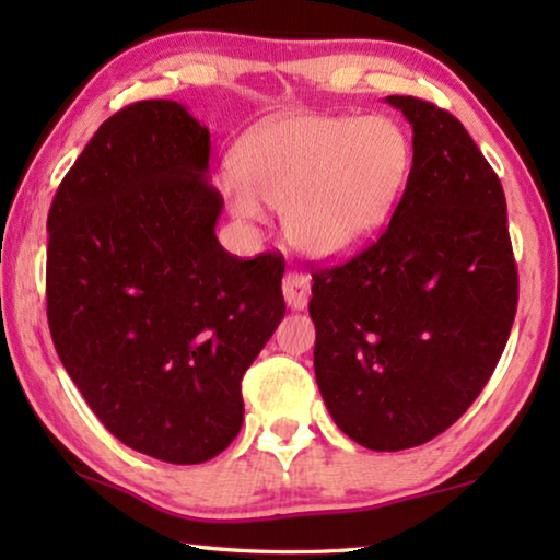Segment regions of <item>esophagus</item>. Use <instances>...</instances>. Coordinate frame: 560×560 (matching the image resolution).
Masks as SVG:
<instances>
[{
  "label": "esophagus",
  "instance_id": "1",
  "mask_svg": "<svg viewBox=\"0 0 560 560\" xmlns=\"http://www.w3.org/2000/svg\"><path fill=\"white\" fill-rule=\"evenodd\" d=\"M283 299H287L289 306L293 311H303L308 306V299H311V279L306 273H299V271H289L287 277H283Z\"/></svg>",
  "mask_w": 560,
  "mask_h": 560
}]
</instances>
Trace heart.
Masks as SVG:
<instances>
[{"instance_id":"1","label":"heart","mask_w":560,"mask_h":560,"mask_svg":"<svg viewBox=\"0 0 560 560\" xmlns=\"http://www.w3.org/2000/svg\"><path fill=\"white\" fill-rule=\"evenodd\" d=\"M412 170V143L385 116H293L254 128L222 192L242 222L283 212L289 240L314 257H348L381 232Z\"/></svg>"}]
</instances>
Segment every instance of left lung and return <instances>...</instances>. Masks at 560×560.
<instances>
[{
    "instance_id": "1",
    "label": "left lung",
    "mask_w": 560,
    "mask_h": 560,
    "mask_svg": "<svg viewBox=\"0 0 560 560\" xmlns=\"http://www.w3.org/2000/svg\"><path fill=\"white\" fill-rule=\"evenodd\" d=\"M412 126V170L390 224L316 269V383L350 440L410 450L452 428L485 390L518 303L506 197L452 113L387 96Z\"/></svg>"
}]
</instances>
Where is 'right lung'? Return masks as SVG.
Returning a JSON list of instances; mask_svg holds the SVG:
<instances>
[{
    "mask_svg": "<svg viewBox=\"0 0 560 560\" xmlns=\"http://www.w3.org/2000/svg\"><path fill=\"white\" fill-rule=\"evenodd\" d=\"M210 130L175 101L110 116L49 210L46 316L66 373L106 430L200 464L242 430V377L287 314L277 254L217 242Z\"/></svg>",
    "mask_w": 560,
    "mask_h": 560,
    "instance_id": "right-lung-1",
    "label": "right lung"
}]
</instances>
